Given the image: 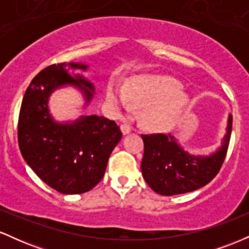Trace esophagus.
Listing matches in <instances>:
<instances>
[{"mask_svg": "<svg viewBox=\"0 0 249 249\" xmlns=\"http://www.w3.org/2000/svg\"><path fill=\"white\" fill-rule=\"evenodd\" d=\"M121 130H122L123 134H128L131 132V131H132V127H131L130 125H127V124H123L121 126Z\"/></svg>", "mask_w": 249, "mask_h": 249, "instance_id": "34e87169", "label": "esophagus"}]
</instances>
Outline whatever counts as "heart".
<instances>
[{
  "mask_svg": "<svg viewBox=\"0 0 249 249\" xmlns=\"http://www.w3.org/2000/svg\"><path fill=\"white\" fill-rule=\"evenodd\" d=\"M107 101L116 110H126L131 102L142 111V122L156 130H167L177 124L188 102L187 93L181 85L171 77H151L133 79L126 90L116 84L108 85Z\"/></svg>",
  "mask_w": 249,
  "mask_h": 249,
  "instance_id": "b5f03b06",
  "label": "heart"
}]
</instances>
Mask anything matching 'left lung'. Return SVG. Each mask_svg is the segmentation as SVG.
Here are the masks:
<instances>
[{
	"instance_id": "8db88e82",
	"label": "left lung",
	"mask_w": 249,
	"mask_h": 249,
	"mask_svg": "<svg viewBox=\"0 0 249 249\" xmlns=\"http://www.w3.org/2000/svg\"><path fill=\"white\" fill-rule=\"evenodd\" d=\"M232 115L228 116L227 132L221 146L210 156L188 153L171 134H142L144 156L141 168L148 186L160 196H176L207 185L225 160L232 133Z\"/></svg>"
}]
</instances>
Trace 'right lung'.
I'll list each match as a JSON object with an SVG mask.
<instances>
[{"label": "right lung", "instance_id": "obj_1", "mask_svg": "<svg viewBox=\"0 0 249 249\" xmlns=\"http://www.w3.org/2000/svg\"><path fill=\"white\" fill-rule=\"evenodd\" d=\"M81 63H58L43 69L25 91L18 117V146L25 162L48 186L63 194L92 190L104 177L108 157L122 138L113 121L96 115L58 123L49 111L51 93L65 85L81 90L85 105L95 87L78 73Z\"/></svg>", "mask_w": 249, "mask_h": 249}]
</instances>
